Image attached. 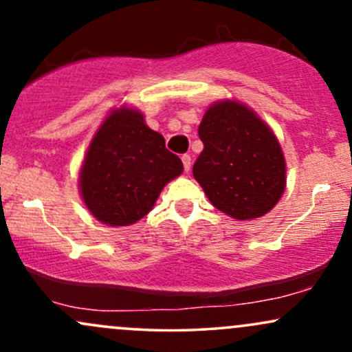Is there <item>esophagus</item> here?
Returning a JSON list of instances; mask_svg holds the SVG:
<instances>
[{"instance_id":"1","label":"esophagus","mask_w":352,"mask_h":352,"mask_svg":"<svg viewBox=\"0 0 352 352\" xmlns=\"http://www.w3.org/2000/svg\"><path fill=\"white\" fill-rule=\"evenodd\" d=\"M182 164H184L185 172H188L190 170V164H192V159H190V155H187V153H185V155H182Z\"/></svg>"}]
</instances>
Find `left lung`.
<instances>
[{"instance_id": "8db88e82", "label": "left lung", "mask_w": 352, "mask_h": 352, "mask_svg": "<svg viewBox=\"0 0 352 352\" xmlns=\"http://www.w3.org/2000/svg\"><path fill=\"white\" fill-rule=\"evenodd\" d=\"M204 151L193 177L213 207L252 220L268 213L285 192V157L272 129L240 102L213 104L199 127Z\"/></svg>"}]
</instances>
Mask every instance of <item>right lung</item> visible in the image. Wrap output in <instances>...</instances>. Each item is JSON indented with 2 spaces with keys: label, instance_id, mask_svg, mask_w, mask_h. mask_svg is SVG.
<instances>
[{
  "label": "right lung",
  "instance_id": "add662e5",
  "mask_svg": "<svg viewBox=\"0 0 352 352\" xmlns=\"http://www.w3.org/2000/svg\"><path fill=\"white\" fill-rule=\"evenodd\" d=\"M184 165L144 116L122 107L104 120L80 168V193L89 212L111 227H125L151 212L164 185Z\"/></svg>",
  "mask_w": 352,
  "mask_h": 352
}]
</instances>
